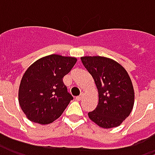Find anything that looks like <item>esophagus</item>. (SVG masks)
Listing matches in <instances>:
<instances>
[{
	"instance_id": "esophagus-1",
	"label": "esophagus",
	"mask_w": 155,
	"mask_h": 155,
	"mask_svg": "<svg viewBox=\"0 0 155 155\" xmlns=\"http://www.w3.org/2000/svg\"><path fill=\"white\" fill-rule=\"evenodd\" d=\"M82 98H83V95L81 94V95H80V96L76 97V101H81V100H82Z\"/></svg>"
}]
</instances>
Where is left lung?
Masks as SVG:
<instances>
[{"instance_id":"obj_1","label":"left lung","mask_w":155,"mask_h":155,"mask_svg":"<svg viewBox=\"0 0 155 155\" xmlns=\"http://www.w3.org/2000/svg\"><path fill=\"white\" fill-rule=\"evenodd\" d=\"M81 63L92 76L99 92V103L89 112L91 120L102 128L118 127L131 113L135 92L126 69L104 56H82Z\"/></svg>"}]
</instances>
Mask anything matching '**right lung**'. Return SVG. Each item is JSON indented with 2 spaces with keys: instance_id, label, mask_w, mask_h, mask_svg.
<instances>
[{
  "instance_id": "add662e5",
  "label": "right lung",
  "mask_w": 155,
  "mask_h": 155,
  "mask_svg": "<svg viewBox=\"0 0 155 155\" xmlns=\"http://www.w3.org/2000/svg\"><path fill=\"white\" fill-rule=\"evenodd\" d=\"M71 56L50 54L33 63L25 72L18 89V102L32 122L47 125L57 119L74 99L63 78L75 64Z\"/></svg>"
}]
</instances>
